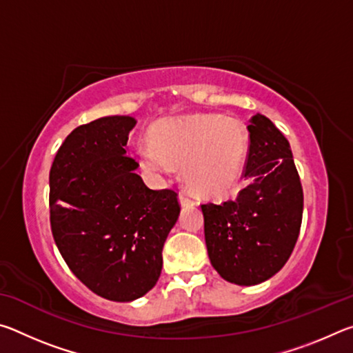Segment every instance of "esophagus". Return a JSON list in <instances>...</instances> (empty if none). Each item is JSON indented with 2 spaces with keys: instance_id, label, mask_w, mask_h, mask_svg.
I'll use <instances>...</instances> for the list:
<instances>
[{
  "instance_id": "1",
  "label": "esophagus",
  "mask_w": 353,
  "mask_h": 353,
  "mask_svg": "<svg viewBox=\"0 0 353 353\" xmlns=\"http://www.w3.org/2000/svg\"><path fill=\"white\" fill-rule=\"evenodd\" d=\"M179 201H181V205H183V207H187V205H194L196 202H194V199H191L188 194H185V193H181L179 194Z\"/></svg>"
}]
</instances>
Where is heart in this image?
I'll return each mask as SVG.
<instances>
[{"label":"heart","instance_id":"heart-1","mask_svg":"<svg viewBox=\"0 0 353 353\" xmlns=\"http://www.w3.org/2000/svg\"><path fill=\"white\" fill-rule=\"evenodd\" d=\"M246 152L241 121L219 113H194L154 126L151 143L140 145L137 157L154 174L170 176L182 165L190 187L202 196L223 198L240 179Z\"/></svg>","mask_w":353,"mask_h":353}]
</instances>
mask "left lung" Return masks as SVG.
<instances>
[{
	"mask_svg": "<svg viewBox=\"0 0 353 353\" xmlns=\"http://www.w3.org/2000/svg\"><path fill=\"white\" fill-rule=\"evenodd\" d=\"M244 176L235 199L202 204L208 259L224 280L259 285L277 274L296 246L303 191L288 140L265 115L250 119Z\"/></svg>",
	"mask_w": 353,
	"mask_h": 353,
	"instance_id": "left-lung-1",
	"label": "left lung"
}]
</instances>
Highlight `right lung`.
Segmentation results:
<instances>
[{
	"label": "right lung",
	"mask_w": 353,
	"mask_h": 353,
	"mask_svg": "<svg viewBox=\"0 0 353 353\" xmlns=\"http://www.w3.org/2000/svg\"><path fill=\"white\" fill-rule=\"evenodd\" d=\"M132 117L76 128L50 171V221L71 272L94 294L130 302L154 288L166 236L181 213L177 193L151 190L128 152Z\"/></svg>",
	"instance_id": "right-lung-1"
}]
</instances>
